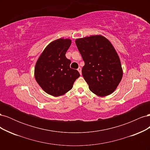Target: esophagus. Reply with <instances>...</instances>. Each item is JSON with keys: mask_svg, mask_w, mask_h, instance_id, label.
<instances>
[{"mask_svg": "<svg viewBox=\"0 0 150 150\" xmlns=\"http://www.w3.org/2000/svg\"><path fill=\"white\" fill-rule=\"evenodd\" d=\"M78 71L79 72V73H80V74H81V75L82 74V72H81V67H79L78 68Z\"/></svg>", "mask_w": 150, "mask_h": 150, "instance_id": "1", "label": "esophagus"}]
</instances>
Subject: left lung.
Returning <instances> with one entry per match:
<instances>
[{"label":"left lung","mask_w":150,"mask_h":150,"mask_svg":"<svg viewBox=\"0 0 150 150\" xmlns=\"http://www.w3.org/2000/svg\"><path fill=\"white\" fill-rule=\"evenodd\" d=\"M84 66V79L91 92L106 96L115 91L122 79L120 57L111 42L100 35L76 40Z\"/></svg>","instance_id":"1"}]
</instances>
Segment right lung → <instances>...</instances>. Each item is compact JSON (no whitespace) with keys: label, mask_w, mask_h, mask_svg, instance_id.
<instances>
[{"label":"right lung","mask_w":150,"mask_h":150,"mask_svg":"<svg viewBox=\"0 0 150 150\" xmlns=\"http://www.w3.org/2000/svg\"><path fill=\"white\" fill-rule=\"evenodd\" d=\"M71 44L69 39L54 40L45 48L36 62L35 80L45 92L53 96L69 91L80 76L78 71L70 67L71 61L66 57Z\"/></svg>","instance_id":"right-lung-1"}]
</instances>
